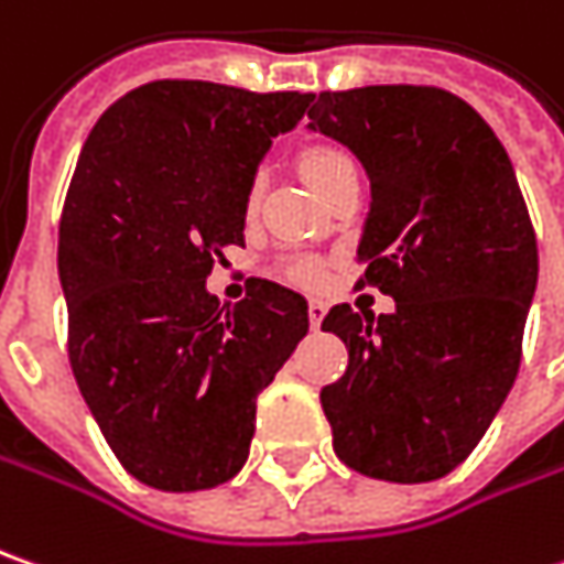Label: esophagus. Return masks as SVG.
<instances>
[{
    "instance_id": "esophagus-1",
    "label": "esophagus",
    "mask_w": 564,
    "mask_h": 564,
    "mask_svg": "<svg viewBox=\"0 0 564 564\" xmlns=\"http://www.w3.org/2000/svg\"><path fill=\"white\" fill-rule=\"evenodd\" d=\"M307 317H311V326H314V329H321V324H324L326 317L324 301H311V304H307Z\"/></svg>"
}]
</instances>
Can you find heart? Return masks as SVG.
Listing matches in <instances>:
<instances>
[{
    "label": "heart",
    "instance_id": "1",
    "mask_svg": "<svg viewBox=\"0 0 564 564\" xmlns=\"http://www.w3.org/2000/svg\"><path fill=\"white\" fill-rule=\"evenodd\" d=\"M297 167H301L304 181L314 186L321 196H324L326 189L333 186L336 177H343L346 171H355L352 158L346 155V152H339V149H333V145H307V149L297 155ZM257 196H260V177H257L253 186H250L247 206H257ZM279 272H282L289 282H295V285H307V289L324 282V263H321V260H314V257H295V260L282 263Z\"/></svg>",
    "mask_w": 564,
    "mask_h": 564
}]
</instances>
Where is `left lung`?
I'll return each mask as SVG.
<instances>
[{"instance_id": "left-lung-1", "label": "left lung", "mask_w": 564, "mask_h": 564, "mask_svg": "<svg viewBox=\"0 0 564 564\" xmlns=\"http://www.w3.org/2000/svg\"><path fill=\"white\" fill-rule=\"evenodd\" d=\"M307 117L371 181L358 289L397 301L378 321L349 304L324 317L349 349L321 390L333 451L371 479L432 482L473 454L518 378L540 272L530 212L505 145L451 91H324Z\"/></svg>"}]
</instances>
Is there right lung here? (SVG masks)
Instances as JSON below:
<instances>
[{"instance_id": "1", "label": "right lung", "mask_w": 564, "mask_h": 564, "mask_svg": "<svg viewBox=\"0 0 564 564\" xmlns=\"http://www.w3.org/2000/svg\"><path fill=\"white\" fill-rule=\"evenodd\" d=\"M314 95L164 78L104 110L59 221L69 365L129 476L199 492L238 473L257 397L307 333V301L250 279L228 307L206 292L243 247L247 196L279 132Z\"/></svg>"}]
</instances>
